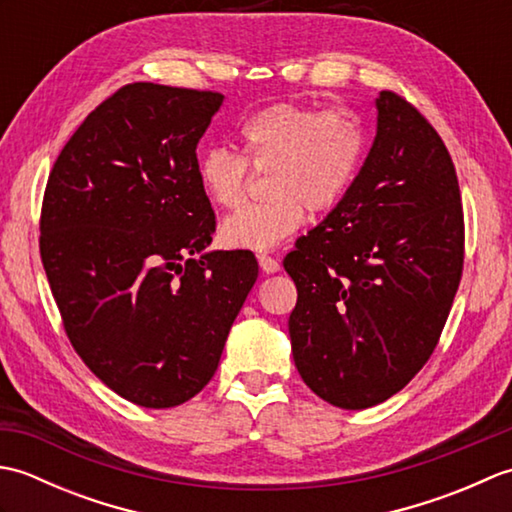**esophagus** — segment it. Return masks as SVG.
<instances>
[{"label":"esophagus","mask_w":512,"mask_h":512,"mask_svg":"<svg viewBox=\"0 0 512 512\" xmlns=\"http://www.w3.org/2000/svg\"><path fill=\"white\" fill-rule=\"evenodd\" d=\"M257 262H259V268H262V273H266V275L279 273V268H281V264L277 262V259L266 255V253H259L257 255Z\"/></svg>","instance_id":"1"}]
</instances>
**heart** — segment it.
Listing matches in <instances>:
<instances>
[{
    "instance_id": "1",
    "label": "heart",
    "mask_w": 512,
    "mask_h": 512,
    "mask_svg": "<svg viewBox=\"0 0 512 512\" xmlns=\"http://www.w3.org/2000/svg\"><path fill=\"white\" fill-rule=\"evenodd\" d=\"M239 145L242 156L222 147L204 151L198 182L213 204L233 209L246 195L248 165L268 171V200L228 215L220 237L231 248L273 250L299 231L306 209L323 213L339 204L361 165L365 134L350 110L279 103L239 129Z\"/></svg>"
}]
</instances>
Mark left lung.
<instances>
[{
  "label": "left lung",
  "mask_w": 512,
  "mask_h": 512,
  "mask_svg": "<svg viewBox=\"0 0 512 512\" xmlns=\"http://www.w3.org/2000/svg\"><path fill=\"white\" fill-rule=\"evenodd\" d=\"M376 112L350 189L284 259L303 383L352 411L398 394L429 361L464 264L460 187L442 138L394 92L378 94Z\"/></svg>",
  "instance_id": "1"
}]
</instances>
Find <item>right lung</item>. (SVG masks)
<instances>
[{
	"label": "right lung",
	"mask_w": 512,
	"mask_h": 512,
	"mask_svg": "<svg viewBox=\"0 0 512 512\" xmlns=\"http://www.w3.org/2000/svg\"><path fill=\"white\" fill-rule=\"evenodd\" d=\"M222 101L125 85L65 143L43 195L41 262L68 339L147 409L200 394L257 279L248 250L206 248L215 215L195 149Z\"/></svg>",
	"instance_id": "add662e5"
}]
</instances>
